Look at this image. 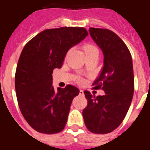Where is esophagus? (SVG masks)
I'll return each instance as SVG.
<instances>
[{
  "label": "esophagus",
  "mask_w": 150,
  "mask_h": 150,
  "mask_svg": "<svg viewBox=\"0 0 150 150\" xmlns=\"http://www.w3.org/2000/svg\"><path fill=\"white\" fill-rule=\"evenodd\" d=\"M79 95H82V96H83V95H84V92H83V90L79 89Z\"/></svg>",
  "instance_id": "34e87169"
}]
</instances>
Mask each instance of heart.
Here are the masks:
<instances>
[{
	"label": "heart",
	"instance_id": "b5f03b06",
	"mask_svg": "<svg viewBox=\"0 0 150 150\" xmlns=\"http://www.w3.org/2000/svg\"><path fill=\"white\" fill-rule=\"evenodd\" d=\"M84 50L86 52V55H91V54H98L99 51L98 49L97 48V46L91 43H87L84 46ZM83 81L81 79H78V82L81 83Z\"/></svg>",
	"mask_w": 150,
	"mask_h": 150
}]
</instances>
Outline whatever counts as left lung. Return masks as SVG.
Returning a JSON list of instances; mask_svg holds the SVG:
<instances>
[{"mask_svg":"<svg viewBox=\"0 0 150 150\" xmlns=\"http://www.w3.org/2000/svg\"><path fill=\"white\" fill-rule=\"evenodd\" d=\"M92 39L104 55V67L92 84L103 96L84 91L88 104L83 110L86 126L94 134H107L120 126L129 109L134 89L132 55L125 43L109 29L90 28Z\"/></svg>","mask_w":150,"mask_h":150,"instance_id":"obj_1","label":"left lung"}]
</instances>
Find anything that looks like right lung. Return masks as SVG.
Wrapping results in <instances>:
<instances>
[{"label":"right lung","instance_id":"right-lung-1","mask_svg":"<svg viewBox=\"0 0 150 150\" xmlns=\"http://www.w3.org/2000/svg\"><path fill=\"white\" fill-rule=\"evenodd\" d=\"M88 35L84 28L62 27L41 31L25 44L15 74L17 100L22 116L40 133L62 132L67 122L76 87L54 89L52 72L61 68L69 49Z\"/></svg>","mask_w":150,"mask_h":150}]
</instances>
